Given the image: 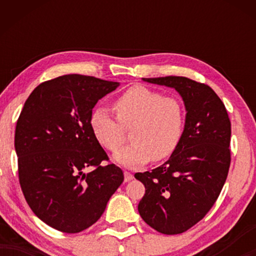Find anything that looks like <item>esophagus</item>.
I'll use <instances>...</instances> for the list:
<instances>
[{"instance_id": "34e87169", "label": "esophagus", "mask_w": 256, "mask_h": 256, "mask_svg": "<svg viewBox=\"0 0 256 256\" xmlns=\"http://www.w3.org/2000/svg\"><path fill=\"white\" fill-rule=\"evenodd\" d=\"M124 182H129L132 180V178H134V176H132V174L129 172V171H124Z\"/></svg>"}]
</instances>
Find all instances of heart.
<instances>
[{
	"label": "heart",
	"mask_w": 256,
	"mask_h": 256,
	"mask_svg": "<svg viewBox=\"0 0 256 256\" xmlns=\"http://www.w3.org/2000/svg\"><path fill=\"white\" fill-rule=\"evenodd\" d=\"M118 118L107 108L92 112L90 126L96 141L110 152L124 143V127L130 129L132 144L115 154L114 160L127 168L141 166L150 160H166L183 138L185 112L182 104L157 90L136 85L115 100Z\"/></svg>",
	"instance_id": "1"
}]
</instances>
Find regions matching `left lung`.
I'll use <instances>...</instances> for the list:
<instances>
[{
	"instance_id": "1",
	"label": "left lung",
	"mask_w": 256,
	"mask_h": 256,
	"mask_svg": "<svg viewBox=\"0 0 256 256\" xmlns=\"http://www.w3.org/2000/svg\"><path fill=\"white\" fill-rule=\"evenodd\" d=\"M142 80L176 90L186 110L183 138L170 158L135 174L146 188L138 204L142 219L157 232L180 234L200 222L222 192L230 164V121L205 84L174 76Z\"/></svg>"
}]
</instances>
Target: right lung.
I'll list each match as a JSON object with an SVG mask.
<instances>
[{"mask_svg": "<svg viewBox=\"0 0 256 256\" xmlns=\"http://www.w3.org/2000/svg\"><path fill=\"white\" fill-rule=\"evenodd\" d=\"M120 82L66 74L42 82L17 120L18 177L32 212L52 228L79 233L96 222L124 182L90 126L92 110Z\"/></svg>", "mask_w": 256, "mask_h": 256, "instance_id": "right-lung-1", "label": "right lung"}]
</instances>
